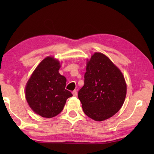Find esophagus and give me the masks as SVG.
Returning <instances> with one entry per match:
<instances>
[{"label":"esophagus","mask_w":154,"mask_h":154,"mask_svg":"<svg viewBox=\"0 0 154 154\" xmlns=\"http://www.w3.org/2000/svg\"><path fill=\"white\" fill-rule=\"evenodd\" d=\"M72 94H73V95L74 97H77V91L76 90H74L73 92H72Z\"/></svg>","instance_id":"34e87169"}]
</instances>
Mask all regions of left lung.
<instances>
[{"label": "left lung", "instance_id": "obj_1", "mask_svg": "<svg viewBox=\"0 0 154 154\" xmlns=\"http://www.w3.org/2000/svg\"><path fill=\"white\" fill-rule=\"evenodd\" d=\"M84 85L78 92L84 113L95 121L114 116L123 105L126 84L122 72L103 54L87 61Z\"/></svg>", "mask_w": 154, "mask_h": 154}]
</instances>
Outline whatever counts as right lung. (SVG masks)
Segmentation results:
<instances>
[{"instance_id": "add662e5", "label": "right lung", "mask_w": 154, "mask_h": 154, "mask_svg": "<svg viewBox=\"0 0 154 154\" xmlns=\"http://www.w3.org/2000/svg\"><path fill=\"white\" fill-rule=\"evenodd\" d=\"M60 61L47 57L35 69L25 88V96L35 113L52 118L63 109L66 100L73 96L65 89L66 78L59 73Z\"/></svg>"}]
</instances>
